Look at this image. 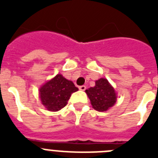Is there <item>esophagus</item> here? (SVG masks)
<instances>
[{
  "label": "esophagus",
  "instance_id": "1",
  "mask_svg": "<svg viewBox=\"0 0 158 158\" xmlns=\"http://www.w3.org/2000/svg\"><path fill=\"white\" fill-rule=\"evenodd\" d=\"M79 90H81V91H84L85 89H86V86L85 85H82V86L79 87Z\"/></svg>",
  "mask_w": 158,
  "mask_h": 158
}]
</instances>
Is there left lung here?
I'll use <instances>...</instances> for the list:
<instances>
[{
    "label": "left lung",
    "mask_w": 158,
    "mask_h": 158,
    "mask_svg": "<svg viewBox=\"0 0 158 158\" xmlns=\"http://www.w3.org/2000/svg\"><path fill=\"white\" fill-rule=\"evenodd\" d=\"M93 107L98 111H106L116 102V93L106 79L101 78L95 82V86L85 90Z\"/></svg>",
    "instance_id": "8db88e82"
}]
</instances>
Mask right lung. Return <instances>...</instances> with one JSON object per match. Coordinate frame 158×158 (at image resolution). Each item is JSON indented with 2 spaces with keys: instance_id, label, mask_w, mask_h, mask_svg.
Here are the masks:
<instances>
[{
  "instance_id": "obj_1",
  "label": "right lung",
  "mask_w": 158,
  "mask_h": 158,
  "mask_svg": "<svg viewBox=\"0 0 158 158\" xmlns=\"http://www.w3.org/2000/svg\"><path fill=\"white\" fill-rule=\"evenodd\" d=\"M78 90L73 82L58 74L39 89V97L47 110L57 111L66 106L71 94Z\"/></svg>"
}]
</instances>
